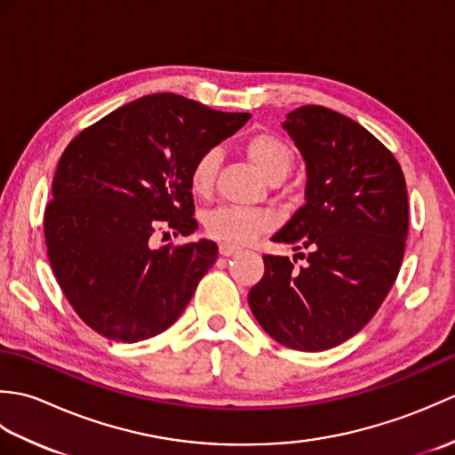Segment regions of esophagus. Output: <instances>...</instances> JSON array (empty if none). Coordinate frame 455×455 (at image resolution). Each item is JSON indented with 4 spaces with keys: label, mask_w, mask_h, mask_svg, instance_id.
<instances>
[{
    "label": "esophagus",
    "mask_w": 455,
    "mask_h": 455,
    "mask_svg": "<svg viewBox=\"0 0 455 455\" xmlns=\"http://www.w3.org/2000/svg\"><path fill=\"white\" fill-rule=\"evenodd\" d=\"M219 252H220V256H233V254L238 252V248L233 246V244L220 243V244H219Z\"/></svg>",
    "instance_id": "1"
}]
</instances>
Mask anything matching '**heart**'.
I'll return each instance as SVG.
<instances>
[{"mask_svg": "<svg viewBox=\"0 0 455 455\" xmlns=\"http://www.w3.org/2000/svg\"><path fill=\"white\" fill-rule=\"evenodd\" d=\"M246 156L264 173L269 181H282L295 164V150L285 139L275 132L258 131L244 140ZM220 166L219 148L203 150L193 160L189 168V188L197 196H209L215 188ZM272 227V219L266 212L240 209V207H217L205 215V233L219 243L243 246L250 244L256 236Z\"/></svg>", "mask_w": 455, "mask_h": 455, "instance_id": "heart-1", "label": "heart"}]
</instances>
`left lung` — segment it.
Wrapping results in <instances>:
<instances>
[{
    "label": "left lung",
    "instance_id": "1",
    "mask_svg": "<svg viewBox=\"0 0 455 455\" xmlns=\"http://www.w3.org/2000/svg\"><path fill=\"white\" fill-rule=\"evenodd\" d=\"M307 162L305 205L274 235L307 264L264 254L248 305L287 347L323 352L371 321L391 291L409 235L407 183L389 148L342 113L303 105L287 115Z\"/></svg>",
    "mask_w": 455,
    "mask_h": 455
}]
</instances>
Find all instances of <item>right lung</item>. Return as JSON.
<instances>
[{
	"label": "right lung",
	"instance_id": "right-lung-1",
	"mask_svg": "<svg viewBox=\"0 0 455 455\" xmlns=\"http://www.w3.org/2000/svg\"><path fill=\"white\" fill-rule=\"evenodd\" d=\"M248 119L154 93L68 144L44 209V240L58 285L92 331L139 342L178 321L219 248L211 240L152 243L197 228L191 164Z\"/></svg>",
	"mask_w": 455,
	"mask_h": 455
}]
</instances>
